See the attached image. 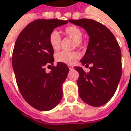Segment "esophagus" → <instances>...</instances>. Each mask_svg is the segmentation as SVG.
Masks as SVG:
<instances>
[{
  "label": "esophagus",
  "mask_w": 131,
  "mask_h": 131,
  "mask_svg": "<svg viewBox=\"0 0 131 131\" xmlns=\"http://www.w3.org/2000/svg\"><path fill=\"white\" fill-rule=\"evenodd\" d=\"M68 67H69V69H70V70H71V69H73V66H72V65H70V64H69Z\"/></svg>",
  "instance_id": "1"
}]
</instances>
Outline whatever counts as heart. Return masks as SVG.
Masks as SVG:
<instances>
[{"instance_id":"heart-1","label":"heart","mask_w":131,"mask_h":131,"mask_svg":"<svg viewBox=\"0 0 131 131\" xmlns=\"http://www.w3.org/2000/svg\"><path fill=\"white\" fill-rule=\"evenodd\" d=\"M64 33L66 36L70 37L74 41V46H82L84 43L82 40L83 32L76 25H69L64 28ZM49 42L51 47L54 50H59L61 45V37L58 32L54 30L49 36ZM81 54L78 52H67L62 51L56 55L57 62L64 63L67 64H73L78 59L80 58Z\"/></svg>"}]
</instances>
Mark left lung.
<instances>
[{"instance_id":"8db88e82","label":"left lung","mask_w":131,"mask_h":131,"mask_svg":"<svg viewBox=\"0 0 131 131\" xmlns=\"http://www.w3.org/2000/svg\"><path fill=\"white\" fill-rule=\"evenodd\" d=\"M83 27L89 40L81 64L89 67V72L81 67H74L79 72V95L81 100L92 106L106 104L116 91L122 74L121 52L113 33L106 26L91 19L69 20Z\"/></svg>"}]
</instances>
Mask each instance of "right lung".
I'll use <instances>...</instances> for the list:
<instances>
[{
    "label": "right lung",
    "instance_id": "1",
    "mask_svg": "<svg viewBox=\"0 0 131 131\" xmlns=\"http://www.w3.org/2000/svg\"><path fill=\"white\" fill-rule=\"evenodd\" d=\"M68 21L34 20L21 31L15 43L12 64L18 89L25 100L37 110H51L62 100V86L69 67L64 63L57 62L47 73L45 66L54 62V50L49 42L50 33Z\"/></svg>",
    "mask_w": 131,
    "mask_h": 131
}]
</instances>
